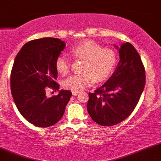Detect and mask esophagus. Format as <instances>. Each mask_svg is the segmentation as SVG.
Here are the masks:
<instances>
[{
	"label": "esophagus",
	"instance_id": "obj_1",
	"mask_svg": "<svg viewBox=\"0 0 161 161\" xmlns=\"http://www.w3.org/2000/svg\"><path fill=\"white\" fill-rule=\"evenodd\" d=\"M79 93V92H75V91L72 92V94H73V95H74V96H76L77 95H78Z\"/></svg>",
	"mask_w": 161,
	"mask_h": 161
}]
</instances>
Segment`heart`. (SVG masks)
Segmentation results:
<instances>
[{"mask_svg": "<svg viewBox=\"0 0 161 161\" xmlns=\"http://www.w3.org/2000/svg\"><path fill=\"white\" fill-rule=\"evenodd\" d=\"M73 57L84 60L82 73L73 75L64 81L66 88L80 92L92 86L94 82L107 80L112 74L116 64V53L114 51L102 48L97 42L86 40L77 44L70 50ZM70 64L67 57L60 55L56 60V69L61 75L69 71Z\"/></svg>", "mask_w": 161, "mask_h": 161, "instance_id": "1", "label": "heart"}]
</instances>
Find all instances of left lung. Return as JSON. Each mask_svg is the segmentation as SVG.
<instances>
[{
    "label": "left lung",
    "instance_id": "1",
    "mask_svg": "<svg viewBox=\"0 0 161 161\" xmlns=\"http://www.w3.org/2000/svg\"><path fill=\"white\" fill-rule=\"evenodd\" d=\"M119 55L115 71L94 93H88L87 110L97 124L110 126L121 123L137 105L145 84L141 57L129 42L114 45Z\"/></svg>",
    "mask_w": 161,
    "mask_h": 161
}]
</instances>
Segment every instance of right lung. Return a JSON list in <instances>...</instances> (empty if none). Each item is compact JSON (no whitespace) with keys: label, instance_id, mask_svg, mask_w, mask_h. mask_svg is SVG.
<instances>
[{"label":"right lung","instance_id":"right-lung-1","mask_svg":"<svg viewBox=\"0 0 161 161\" xmlns=\"http://www.w3.org/2000/svg\"><path fill=\"white\" fill-rule=\"evenodd\" d=\"M65 47V42L58 38L32 40L23 45L14 60L10 75L13 98L21 115L36 126L56 124L72 95L61 89L57 95L46 96V87L59 89L56 60Z\"/></svg>","mask_w":161,"mask_h":161}]
</instances>
